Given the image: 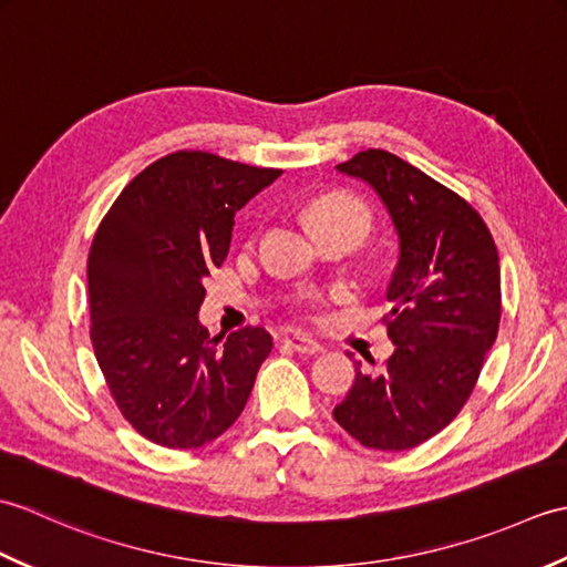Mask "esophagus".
<instances>
[{
  "mask_svg": "<svg viewBox=\"0 0 567 567\" xmlns=\"http://www.w3.org/2000/svg\"><path fill=\"white\" fill-rule=\"evenodd\" d=\"M282 343H285L287 348H292V351H297V353H305V355H315V353L323 351L321 343H317L315 339H309V336H299V333H295V336H285Z\"/></svg>",
  "mask_w": 567,
  "mask_h": 567,
  "instance_id": "esophagus-1",
  "label": "esophagus"
}]
</instances>
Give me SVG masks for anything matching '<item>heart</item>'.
<instances>
[{
  "label": "heart",
  "instance_id": "1",
  "mask_svg": "<svg viewBox=\"0 0 567 567\" xmlns=\"http://www.w3.org/2000/svg\"><path fill=\"white\" fill-rule=\"evenodd\" d=\"M309 221L311 226L321 224H355L360 228H368V212L360 202L346 195H327L309 207Z\"/></svg>",
  "mask_w": 567,
  "mask_h": 567
}]
</instances>
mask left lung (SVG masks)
Masks as SVG:
<instances>
[{
  "label": "left lung",
  "mask_w": 567,
  "mask_h": 567,
  "mask_svg": "<svg viewBox=\"0 0 567 567\" xmlns=\"http://www.w3.org/2000/svg\"><path fill=\"white\" fill-rule=\"evenodd\" d=\"M336 171L382 202L396 262L384 290L394 353L375 375L355 360V382L333 419L368 449L406 451L457 416L497 339V246L465 199L394 153L370 148Z\"/></svg>",
  "instance_id": "left-lung-1"
}]
</instances>
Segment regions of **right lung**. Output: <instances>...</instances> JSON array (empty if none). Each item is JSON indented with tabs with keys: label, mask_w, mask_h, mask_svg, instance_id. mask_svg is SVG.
<instances>
[{
	"label": "right lung",
	"mask_w": 567,
	"mask_h": 567,
	"mask_svg": "<svg viewBox=\"0 0 567 567\" xmlns=\"http://www.w3.org/2000/svg\"><path fill=\"white\" fill-rule=\"evenodd\" d=\"M280 175L177 151L131 179L94 234V355L128 424L165 449H199L234 426L272 351L265 329L209 336L199 307L236 212Z\"/></svg>",
	"instance_id": "right-lung-1"
}]
</instances>
